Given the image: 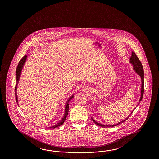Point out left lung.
Returning <instances> with one entry per match:
<instances>
[{"label":"left lung","mask_w":159,"mask_h":159,"mask_svg":"<svg viewBox=\"0 0 159 159\" xmlns=\"http://www.w3.org/2000/svg\"><path fill=\"white\" fill-rule=\"evenodd\" d=\"M129 62H130L131 64H132V65H133V67H134V69L139 75V76L141 77V80H142V90H141V97H140V100H139V102H140L142 101V98H143V94H144V69H143V65H142L141 62L140 61V60L139 59L138 56H136V54H135L134 52H132V56H131L130 61ZM134 110H133V111H134ZM133 111L131 112V114L129 115L127 118H125V120H122V122H119V123L116 124V125H102L101 123L96 122L92 118V119H93V122H94L96 125H99L101 127H112L116 126V125H118L120 124L121 123H123V122H125V120H127L129 119V117L130 116V115L132 114Z\"/></svg>","instance_id":"left-lung-1"}]
</instances>
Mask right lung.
Returning <instances> with one entry per match:
<instances>
[{"mask_svg":"<svg viewBox=\"0 0 159 159\" xmlns=\"http://www.w3.org/2000/svg\"><path fill=\"white\" fill-rule=\"evenodd\" d=\"M27 55H25L23 56V57L21 59L20 61H19V64L17 65V68H16V86H15V98H16V102L17 103V94H16V89H17V83H18V82H19V78H20V74H21V70H22V68L23 67V65H24V64H25V61H26V58H27ZM73 97H74V95H72L71 97H70V98L68 99V101L66 102V106H65V114L64 116V117H63V118L61 120V122H59L58 123H57V125H54V126H53V127H52L51 128L52 129H54V128H56V127H57L58 126H60V125H61L64 123L65 120H66V117H67V115L68 114V111H69V101L71 100L72 98H73ZM18 104V103H17Z\"/></svg>","mask_w":159,"mask_h":159,"instance_id":"right-lung-1","label":"right lung"}]
</instances>
